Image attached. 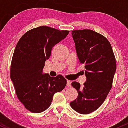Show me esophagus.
Listing matches in <instances>:
<instances>
[{"mask_svg":"<svg viewBox=\"0 0 128 128\" xmlns=\"http://www.w3.org/2000/svg\"><path fill=\"white\" fill-rule=\"evenodd\" d=\"M71 81H70V80H67V84H66V86L68 87H71Z\"/></svg>","mask_w":128,"mask_h":128,"instance_id":"esophagus-1","label":"esophagus"}]
</instances>
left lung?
<instances>
[{
    "label": "left lung",
    "instance_id": "8db88e82",
    "mask_svg": "<svg viewBox=\"0 0 128 128\" xmlns=\"http://www.w3.org/2000/svg\"><path fill=\"white\" fill-rule=\"evenodd\" d=\"M72 36L80 64L86 69V81L83 86L77 82L71 83L78 97L70 105L80 114H88L102 105L112 86L116 57L108 40L96 31L73 30Z\"/></svg>",
    "mask_w": 128,
    "mask_h": 128
}]
</instances>
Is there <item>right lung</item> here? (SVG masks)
<instances>
[{
    "label": "right lung",
    "mask_w": 128,
    "mask_h": 128,
    "mask_svg": "<svg viewBox=\"0 0 128 128\" xmlns=\"http://www.w3.org/2000/svg\"><path fill=\"white\" fill-rule=\"evenodd\" d=\"M69 32L41 26L25 32L16 46L10 77L18 99L31 112L45 110L51 105L54 94L66 86L64 76L50 77L48 74H42V71L52 47Z\"/></svg>",
    "instance_id": "right-lung-1"
}]
</instances>
